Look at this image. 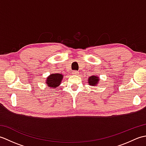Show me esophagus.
<instances>
[{
    "mask_svg": "<svg viewBox=\"0 0 146 146\" xmlns=\"http://www.w3.org/2000/svg\"><path fill=\"white\" fill-rule=\"evenodd\" d=\"M73 75H78L79 72H78V71H73Z\"/></svg>",
    "mask_w": 146,
    "mask_h": 146,
    "instance_id": "1",
    "label": "esophagus"
}]
</instances>
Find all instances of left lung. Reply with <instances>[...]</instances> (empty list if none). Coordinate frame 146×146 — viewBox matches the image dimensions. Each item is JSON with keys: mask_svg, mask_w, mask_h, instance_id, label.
<instances>
[{"mask_svg": "<svg viewBox=\"0 0 146 146\" xmlns=\"http://www.w3.org/2000/svg\"><path fill=\"white\" fill-rule=\"evenodd\" d=\"M88 81L90 85L95 86L98 84V81H99V78L97 76H92L90 77H89Z\"/></svg>", "mask_w": 146, "mask_h": 146, "instance_id": "8db88e82", "label": "left lung"}]
</instances>
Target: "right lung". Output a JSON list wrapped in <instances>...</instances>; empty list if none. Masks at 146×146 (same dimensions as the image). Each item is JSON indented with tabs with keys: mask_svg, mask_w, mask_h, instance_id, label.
Instances as JSON below:
<instances>
[{
	"mask_svg": "<svg viewBox=\"0 0 146 146\" xmlns=\"http://www.w3.org/2000/svg\"><path fill=\"white\" fill-rule=\"evenodd\" d=\"M63 76V75L60 73L51 74L46 80V85L49 88H56L61 84Z\"/></svg>",
	"mask_w": 146,
	"mask_h": 146,
	"instance_id": "1",
	"label": "right lung"
}]
</instances>
